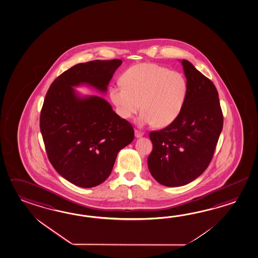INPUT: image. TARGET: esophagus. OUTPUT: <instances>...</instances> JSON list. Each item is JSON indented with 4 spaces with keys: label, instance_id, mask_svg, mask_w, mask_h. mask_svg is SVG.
Here are the masks:
<instances>
[{
    "label": "esophagus",
    "instance_id": "1",
    "mask_svg": "<svg viewBox=\"0 0 258 258\" xmlns=\"http://www.w3.org/2000/svg\"><path fill=\"white\" fill-rule=\"evenodd\" d=\"M143 135H144L143 132L139 131V130H135V136H136V138L142 137Z\"/></svg>",
    "mask_w": 258,
    "mask_h": 258
}]
</instances>
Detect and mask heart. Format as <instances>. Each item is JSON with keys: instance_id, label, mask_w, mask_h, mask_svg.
Listing matches in <instances>:
<instances>
[{"instance_id": "heart-1", "label": "heart", "mask_w": 258, "mask_h": 258, "mask_svg": "<svg viewBox=\"0 0 258 258\" xmlns=\"http://www.w3.org/2000/svg\"><path fill=\"white\" fill-rule=\"evenodd\" d=\"M123 84L110 88V98L116 114L128 119L141 109L140 125L167 126L174 123L184 108L188 84L183 74L155 63H141L127 69Z\"/></svg>"}]
</instances>
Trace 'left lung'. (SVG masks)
Listing matches in <instances>:
<instances>
[{"mask_svg":"<svg viewBox=\"0 0 258 258\" xmlns=\"http://www.w3.org/2000/svg\"><path fill=\"white\" fill-rule=\"evenodd\" d=\"M188 84L184 108L177 119L150 132L153 151L148 167L153 178L166 186H181L208 168L223 126L218 91L211 80L183 59Z\"/></svg>","mask_w":258,"mask_h":258,"instance_id":"8db88e82","label":"left lung"}]
</instances>
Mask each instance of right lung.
Instances as JSON below:
<instances>
[{
  "label": "right lung",
  "instance_id": "1",
  "mask_svg": "<svg viewBox=\"0 0 258 258\" xmlns=\"http://www.w3.org/2000/svg\"><path fill=\"white\" fill-rule=\"evenodd\" d=\"M120 59L79 63L54 80L40 112V132L54 169L81 187L102 184L116 155L134 139L132 124L99 96L80 97L74 86L86 84L105 93Z\"/></svg>",
  "mask_w": 258,
  "mask_h": 258
}]
</instances>
